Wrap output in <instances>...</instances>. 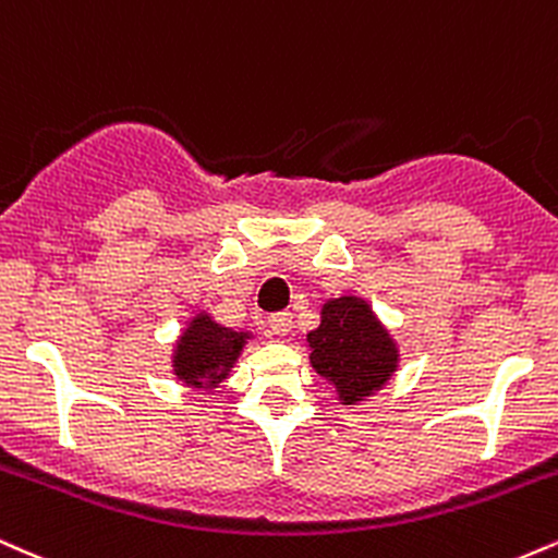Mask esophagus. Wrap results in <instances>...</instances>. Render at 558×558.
<instances>
[{"mask_svg": "<svg viewBox=\"0 0 558 558\" xmlns=\"http://www.w3.org/2000/svg\"><path fill=\"white\" fill-rule=\"evenodd\" d=\"M291 325H293L291 312H275V315L270 317V328H272L275 336H288Z\"/></svg>", "mask_w": 558, "mask_h": 558, "instance_id": "obj_1", "label": "esophagus"}]
</instances>
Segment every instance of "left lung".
<instances>
[{"mask_svg":"<svg viewBox=\"0 0 558 558\" xmlns=\"http://www.w3.org/2000/svg\"><path fill=\"white\" fill-rule=\"evenodd\" d=\"M312 345V367L338 388L345 403L362 401L396 369V349L388 332L360 299L328 301L323 323L306 336Z\"/></svg>","mask_w":558,"mask_h":558,"instance_id":"8db88e82","label":"left lung"}]
</instances>
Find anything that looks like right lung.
Returning a JSON list of instances; mask_svg holds the SVG:
<instances>
[{
	"label": "right lung",
	"mask_w": 558,
	"mask_h": 558,
	"mask_svg": "<svg viewBox=\"0 0 558 558\" xmlns=\"http://www.w3.org/2000/svg\"><path fill=\"white\" fill-rule=\"evenodd\" d=\"M246 332H233L198 315L183 332L175 354V375L194 388H215L239 360Z\"/></svg>",
	"instance_id": "right-lung-1"
}]
</instances>
